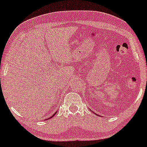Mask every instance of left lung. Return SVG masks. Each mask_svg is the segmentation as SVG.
Returning a JSON list of instances; mask_svg holds the SVG:
<instances>
[{
  "mask_svg": "<svg viewBox=\"0 0 147 147\" xmlns=\"http://www.w3.org/2000/svg\"><path fill=\"white\" fill-rule=\"evenodd\" d=\"M96 115H97V116H98V114H96Z\"/></svg>",
  "mask_w": 147,
  "mask_h": 147,
  "instance_id": "obj_1",
  "label": "left lung"
}]
</instances>
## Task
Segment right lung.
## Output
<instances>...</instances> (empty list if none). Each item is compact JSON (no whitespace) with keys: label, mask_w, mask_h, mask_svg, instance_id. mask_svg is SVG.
Segmentation results:
<instances>
[{"label":"right lung","mask_w":147,"mask_h":147,"mask_svg":"<svg viewBox=\"0 0 147 147\" xmlns=\"http://www.w3.org/2000/svg\"><path fill=\"white\" fill-rule=\"evenodd\" d=\"M57 112H56L55 113H54V114H53V115H52V116H51V117H50V118H52V117H53V116H55V114H56V113H57Z\"/></svg>","instance_id":"obj_1"}]
</instances>
